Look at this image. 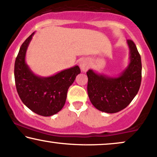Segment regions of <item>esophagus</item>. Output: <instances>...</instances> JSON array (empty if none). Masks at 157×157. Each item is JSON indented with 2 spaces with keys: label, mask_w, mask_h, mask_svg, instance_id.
Masks as SVG:
<instances>
[{
  "label": "esophagus",
  "mask_w": 157,
  "mask_h": 157,
  "mask_svg": "<svg viewBox=\"0 0 157 157\" xmlns=\"http://www.w3.org/2000/svg\"><path fill=\"white\" fill-rule=\"evenodd\" d=\"M80 67L82 71H86L90 67L89 62H88L86 59H82L80 62Z\"/></svg>",
  "instance_id": "esophagus-1"
}]
</instances>
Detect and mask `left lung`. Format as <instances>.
Returning a JSON list of instances; mask_svg holds the SVG:
<instances>
[{
	"mask_svg": "<svg viewBox=\"0 0 157 157\" xmlns=\"http://www.w3.org/2000/svg\"><path fill=\"white\" fill-rule=\"evenodd\" d=\"M130 50L129 64L117 77L97 74L89 69L88 76V94L90 102L97 109L115 113L126 108L137 95L142 79V63L133 41L128 39Z\"/></svg>",
	"mask_w": 157,
	"mask_h": 157,
	"instance_id": "left-lung-1",
	"label": "left lung"
}]
</instances>
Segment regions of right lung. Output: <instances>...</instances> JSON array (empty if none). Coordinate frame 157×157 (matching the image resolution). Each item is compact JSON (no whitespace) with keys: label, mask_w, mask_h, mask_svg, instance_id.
<instances>
[{"label":"right lung","mask_w":157,"mask_h":157,"mask_svg":"<svg viewBox=\"0 0 157 157\" xmlns=\"http://www.w3.org/2000/svg\"><path fill=\"white\" fill-rule=\"evenodd\" d=\"M33 34L22 43L15 60V85L19 97L26 107L38 115L50 116L63 108L68 89L80 69L75 66L48 77L34 75L25 63L26 50Z\"/></svg>","instance_id":"1"}]
</instances>
